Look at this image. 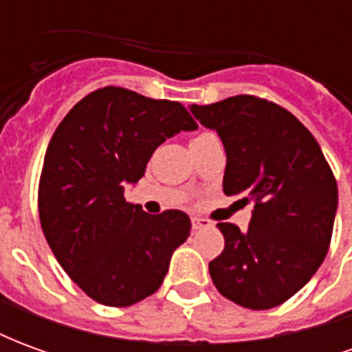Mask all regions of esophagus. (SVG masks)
Masks as SVG:
<instances>
[{
	"instance_id": "34e87169",
	"label": "esophagus",
	"mask_w": 352,
	"mask_h": 352,
	"mask_svg": "<svg viewBox=\"0 0 352 352\" xmlns=\"http://www.w3.org/2000/svg\"><path fill=\"white\" fill-rule=\"evenodd\" d=\"M211 226V221L207 219H199V217H192V228L194 230H204Z\"/></svg>"
}]
</instances>
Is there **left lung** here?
I'll return each instance as SVG.
<instances>
[{
  "mask_svg": "<svg viewBox=\"0 0 352 352\" xmlns=\"http://www.w3.org/2000/svg\"><path fill=\"white\" fill-rule=\"evenodd\" d=\"M221 138L222 190L252 201L249 228L219 222L224 251L209 262L214 287L249 309H272L322 264L338 211V184L320 146L287 109L254 96L190 105Z\"/></svg>",
  "mask_w": 352,
  "mask_h": 352,
  "instance_id": "8db88e82",
  "label": "left lung"
}]
</instances>
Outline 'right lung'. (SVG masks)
I'll use <instances>...</instances> for the list:
<instances>
[{
	"label": "right lung",
	"mask_w": 352,
	"mask_h": 352,
	"mask_svg": "<svg viewBox=\"0 0 352 352\" xmlns=\"http://www.w3.org/2000/svg\"><path fill=\"white\" fill-rule=\"evenodd\" d=\"M198 128L179 101L126 88L88 94L50 139L39 181L43 234L92 300L126 307L154 294L190 236L183 211L145 213L124 198L166 139Z\"/></svg>",
	"instance_id": "obj_1"
}]
</instances>
